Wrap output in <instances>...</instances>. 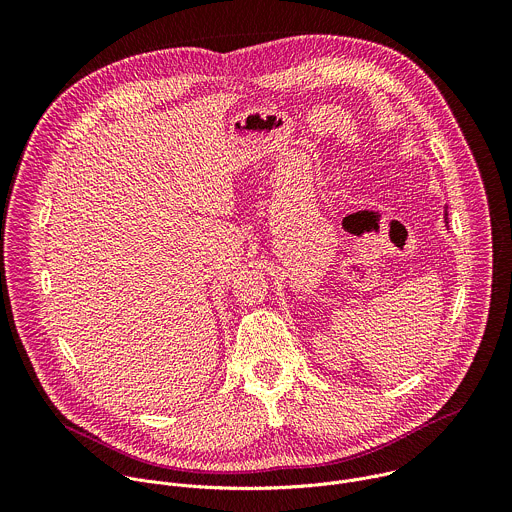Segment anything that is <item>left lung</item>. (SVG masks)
Instances as JSON below:
<instances>
[{"mask_svg": "<svg viewBox=\"0 0 512 512\" xmlns=\"http://www.w3.org/2000/svg\"><path fill=\"white\" fill-rule=\"evenodd\" d=\"M444 218H446V223H448V212H446V216H444Z\"/></svg>", "mask_w": 512, "mask_h": 512, "instance_id": "8db88e82", "label": "left lung"}]
</instances>
